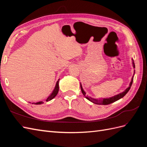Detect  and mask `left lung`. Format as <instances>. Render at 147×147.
Masks as SVG:
<instances>
[{
	"mask_svg": "<svg viewBox=\"0 0 147 147\" xmlns=\"http://www.w3.org/2000/svg\"><path fill=\"white\" fill-rule=\"evenodd\" d=\"M132 61L133 67L135 68V64H134V60L132 59ZM134 74H135V71H134V75H133L132 77L131 82V83L129 84V86L127 88H126V90H124L123 92L119 93V94H118L117 95H115V96H114L113 97H108V98L94 99V98H92V97H89L88 96H86V92H85V91L83 90L82 85V84L80 83L81 90H82V92L83 93V94L84 95V96L88 100H89L90 101H91V102H92V103L96 104H98V105H108V104H112V103H113V102L117 101V100H119L120 99H121L122 97H123L124 96H125L127 93V92L129 91L130 88H131V86L132 84V82H133V79H134Z\"/></svg>",
	"mask_w": 147,
	"mask_h": 147,
	"instance_id": "obj_1",
	"label": "left lung"
}]
</instances>
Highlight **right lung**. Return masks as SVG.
<instances>
[{
  "mask_svg": "<svg viewBox=\"0 0 147 147\" xmlns=\"http://www.w3.org/2000/svg\"><path fill=\"white\" fill-rule=\"evenodd\" d=\"M59 79L56 82V86L55 87V89L53 90V92L51 93V94L49 96L47 99H46V101L48 102L49 100H52L53 98H55V96H56V95L57 94V93H58V91H59ZM32 104H36V105H40V104H43V101H40V102H36V103H32Z\"/></svg>",
  "mask_w": 147,
  "mask_h": 147,
  "instance_id": "1",
  "label": "right lung"
}]
</instances>
